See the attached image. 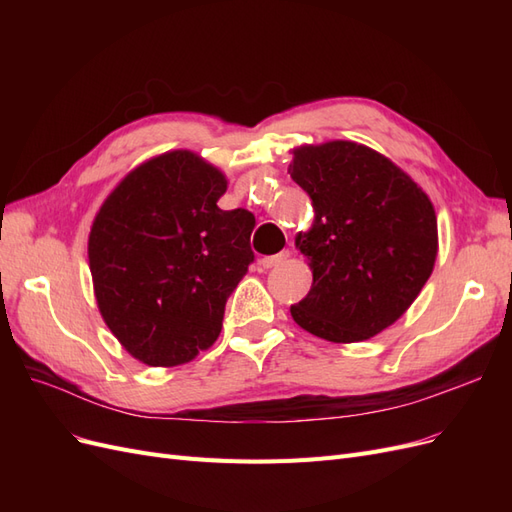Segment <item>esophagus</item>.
Instances as JSON below:
<instances>
[{
    "instance_id": "1",
    "label": "esophagus",
    "mask_w": 512,
    "mask_h": 512,
    "mask_svg": "<svg viewBox=\"0 0 512 512\" xmlns=\"http://www.w3.org/2000/svg\"><path fill=\"white\" fill-rule=\"evenodd\" d=\"M286 258H288V252H280V254H275V256H265V258H260V267L262 269L277 267V265H282Z\"/></svg>"
}]
</instances>
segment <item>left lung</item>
Returning a JSON list of instances; mask_svg holds the SVG:
<instances>
[{
    "label": "left lung",
    "instance_id": "obj_1",
    "mask_svg": "<svg viewBox=\"0 0 512 512\" xmlns=\"http://www.w3.org/2000/svg\"><path fill=\"white\" fill-rule=\"evenodd\" d=\"M288 173L316 211L312 230L294 239L314 271L312 290L290 307L294 322L335 344L378 335L433 271L431 200L389 158L352 141L294 149Z\"/></svg>",
    "mask_w": 512,
    "mask_h": 512
}]
</instances>
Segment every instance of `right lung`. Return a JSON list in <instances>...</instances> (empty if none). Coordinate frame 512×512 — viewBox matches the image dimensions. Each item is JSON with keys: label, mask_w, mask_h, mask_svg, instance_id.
Masks as SVG:
<instances>
[{"label": "right lung", "mask_w": 512, "mask_h": 512, "mask_svg": "<svg viewBox=\"0 0 512 512\" xmlns=\"http://www.w3.org/2000/svg\"><path fill=\"white\" fill-rule=\"evenodd\" d=\"M226 177L168 151L108 194L89 232V269L106 327L134 359L175 367L222 331L226 301L254 262V213L222 211Z\"/></svg>", "instance_id": "add662e5"}]
</instances>
